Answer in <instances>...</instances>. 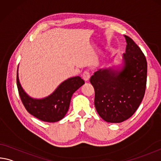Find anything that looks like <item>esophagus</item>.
I'll return each instance as SVG.
<instances>
[{
  "label": "esophagus",
  "instance_id": "esophagus-1",
  "mask_svg": "<svg viewBox=\"0 0 161 161\" xmlns=\"http://www.w3.org/2000/svg\"><path fill=\"white\" fill-rule=\"evenodd\" d=\"M90 76H91V75L89 71H84V73L82 75V78L85 81H89V80H90Z\"/></svg>",
  "mask_w": 161,
  "mask_h": 161
}]
</instances>
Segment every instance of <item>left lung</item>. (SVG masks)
<instances>
[{
  "mask_svg": "<svg viewBox=\"0 0 161 161\" xmlns=\"http://www.w3.org/2000/svg\"><path fill=\"white\" fill-rule=\"evenodd\" d=\"M124 36L127 45L122 71L114 74L111 69L99 70L90 78L97 112L104 120L114 123L123 122L136 113L146 88V58L130 37Z\"/></svg>",
  "mask_w": 161,
  "mask_h": 161,
  "instance_id": "8db88e82",
  "label": "left lung"
}]
</instances>
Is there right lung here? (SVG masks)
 Here are the masks:
<instances>
[{"label":"right lung","mask_w":161,"mask_h":161,"mask_svg":"<svg viewBox=\"0 0 161 161\" xmlns=\"http://www.w3.org/2000/svg\"><path fill=\"white\" fill-rule=\"evenodd\" d=\"M17 87L25 108L33 116L40 120L53 122L59 121L67 114L73 93L85 84L80 76L68 79L48 97L34 99L29 97L20 85L17 71Z\"/></svg>","instance_id":"right-lung-1"}]
</instances>
